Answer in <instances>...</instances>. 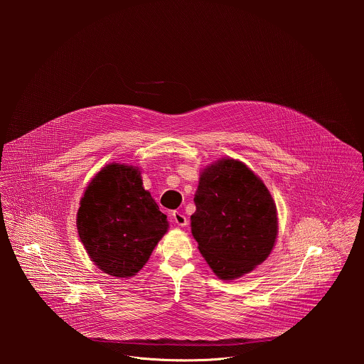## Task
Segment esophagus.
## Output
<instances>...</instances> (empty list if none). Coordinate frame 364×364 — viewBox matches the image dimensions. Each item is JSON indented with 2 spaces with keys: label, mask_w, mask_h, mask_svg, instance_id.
Returning a JSON list of instances; mask_svg holds the SVG:
<instances>
[{
  "label": "esophagus",
  "mask_w": 364,
  "mask_h": 364,
  "mask_svg": "<svg viewBox=\"0 0 364 364\" xmlns=\"http://www.w3.org/2000/svg\"><path fill=\"white\" fill-rule=\"evenodd\" d=\"M172 220L179 227H186L188 225V218L181 211H173L172 213Z\"/></svg>",
  "instance_id": "1"
}]
</instances>
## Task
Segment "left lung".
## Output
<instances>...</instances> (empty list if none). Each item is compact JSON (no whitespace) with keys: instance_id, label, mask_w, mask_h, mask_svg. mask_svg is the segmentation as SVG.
Segmentation results:
<instances>
[{"instance_id":"8db88e82","label":"left lung","mask_w":364,"mask_h":364,"mask_svg":"<svg viewBox=\"0 0 364 364\" xmlns=\"http://www.w3.org/2000/svg\"><path fill=\"white\" fill-rule=\"evenodd\" d=\"M193 200L192 235L218 279L235 280L267 259L279 232L276 203L244 162L224 156L202 169Z\"/></svg>"}]
</instances>
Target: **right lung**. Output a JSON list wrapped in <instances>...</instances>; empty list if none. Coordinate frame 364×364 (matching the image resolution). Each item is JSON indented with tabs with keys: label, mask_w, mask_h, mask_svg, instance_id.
<instances>
[{
	"label": "right lung",
	"mask_w": 364,
	"mask_h": 364,
	"mask_svg": "<svg viewBox=\"0 0 364 364\" xmlns=\"http://www.w3.org/2000/svg\"><path fill=\"white\" fill-rule=\"evenodd\" d=\"M169 223L144 189L139 166L112 162L91 179L77 213L80 240L109 276L129 279L150 259Z\"/></svg>",
	"instance_id": "obj_1"
}]
</instances>
